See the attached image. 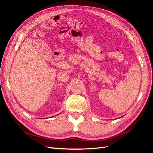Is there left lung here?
Listing matches in <instances>:
<instances>
[{
    "instance_id": "1",
    "label": "left lung",
    "mask_w": 153,
    "mask_h": 153,
    "mask_svg": "<svg viewBox=\"0 0 153 153\" xmlns=\"http://www.w3.org/2000/svg\"><path fill=\"white\" fill-rule=\"evenodd\" d=\"M121 117H120V118H121Z\"/></svg>"
}]
</instances>
